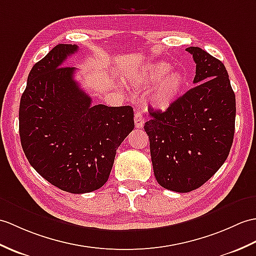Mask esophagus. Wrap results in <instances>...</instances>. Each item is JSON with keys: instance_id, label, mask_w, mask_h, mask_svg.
I'll return each instance as SVG.
<instances>
[{"instance_id": "34e87169", "label": "esophagus", "mask_w": 256, "mask_h": 256, "mask_svg": "<svg viewBox=\"0 0 256 256\" xmlns=\"http://www.w3.org/2000/svg\"><path fill=\"white\" fill-rule=\"evenodd\" d=\"M134 123H135V128H140L144 126L145 118H144V116H142L140 112H135Z\"/></svg>"}]
</instances>
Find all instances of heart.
Instances as JSON below:
<instances>
[{
  "mask_svg": "<svg viewBox=\"0 0 256 256\" xmlns=\"http://www.w3.org/2000/svg\"><path fill=\"white\" fill-rule=\"evenodd\" d=\"M172 65L164 61L154 62L136 70L130 76L134 86H155L152 104L157 109L166 110L174 106L186 88V78L181 70H171Z\"/></svg>",
  "mask_w": 256,
  "mask_h": 256,
  "instance_id": "heart-1",
  "label": "heart"
}]
</instances>
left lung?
Returning <instances> with one entry per match:
<instances>
[{"label":"left lung","mask_w":256,"mask_h":256,"mask_svg":"<svg viewBox=\"0 0 256 256\" xmlns=\"http://www.w3.org/2000/svg\"><path fill=\"white\" fill-rule=\"evenodd\" d=\"M196 63V85L145 123L154 174L162 188L186 193L203 186L227 159L234 135L236 96L218 58L186 48Z\"/></svg>","instance_id":"1"}]
</instances>
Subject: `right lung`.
<instances>
[{
  "instance_id": "obj_1",
  "label": "right lung",
  "mask_w": 256,
  "mask_h": 256,
  "mask_svg": "<svg viewBox=\"0 0 256 256\" xmlns=\"http://www.w3.org/2000/svg\"><path fill=\"white\" fill-rule=\"evenodd\" d=\"M76 44H58L36 63L20 104L22 150L38 174L62 191L82 194L108 181L118 147L134 128L130 106H92L62 66Z\"/></svg>"
}]
</instances>
